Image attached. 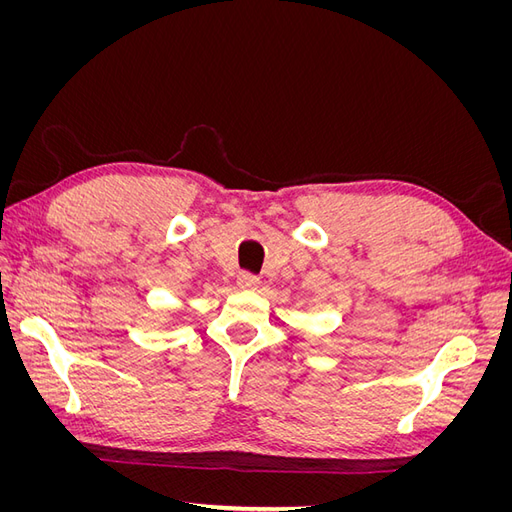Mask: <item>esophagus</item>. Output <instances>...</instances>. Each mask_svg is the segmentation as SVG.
Returning a JSON list of instances; mask_svg holds the SVG:
<instances>
[{
  "instance_id": "obj_1",
  "label": "esophagus",
  "mask_w": 512,
  "mask_h": 512,
  "mask_svg": "<svg viewBox=\"0 0 512 512\" xmlns=\"http://www.w3.org/2000/svg\"><path fill=\"white\" fill-rule=\"evenodd\" d=\"M237 284H239V288L254 290V288H258V284H260V277L254 275V273H250V271H241V273L237 275Z\"/></svg>"
}]
</instances>
